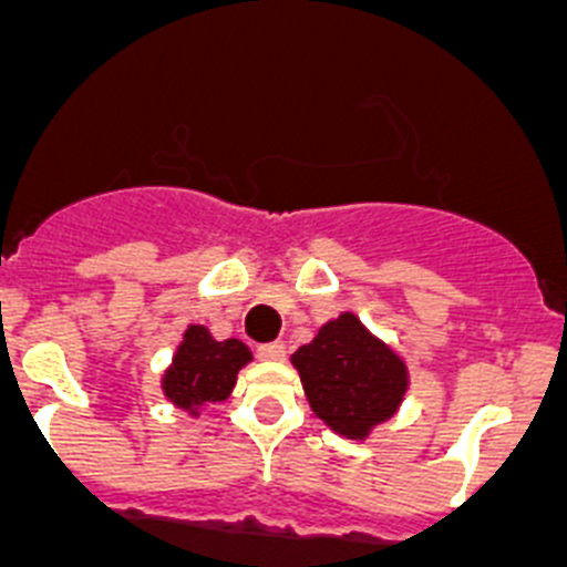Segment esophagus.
Masks as SVG:
<instances>
[{
	"label": "esophagus",
	"mask_w": 567,
	"mask_h": 567,
	"mask_svg": "<svg viewBox=\"0 0 567 567\" xmlns=\"http://www.w3.org/2000/svg\"><path fill=\"white\" fill-rule=\"evenodd\" d=\"M257 357L266 359V362H279V359H285V346L282 342H262V346H257Z\"/></svg>",
	"instance_id": "34e87169"
}]
</instances>
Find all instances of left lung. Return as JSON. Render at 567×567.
Here are the masks:
<instances>
[{
  "label": "left lung",
  "mask_w": 567,
  "mask_h": 567,
  "mask_svg": "<svg viewBox=\"0 0 567 567\" xmlns=\"http://www.w3.org/2000/svg\"><path fill=\"white\" fill-rule=\"evenodd\" d=\"M310 409L346 439L370 436L403 403L409 368L353 312L318 329L316 340L290 357Z\"/></svg>",
  "instance_id": "left-lung-1"
}]
</instances>
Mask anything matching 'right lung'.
Segmentation results:
<instances>
[{
	"label": "right lung",
	"instance_id": "obj_1",
	"mask_svg": "<svg viewBox=\"0 0 567 567\" xmlns=\"http://www.w3.org/2000/svg\"><path fill=\"white\" fill-rule=\"evenodd\" d=\"M249 362L251 351L241 340H214L205 326L192 323L183 331L173 364L164 370V398L197 416L205 403L227 400L236 386L238 370Z\"/></svg>",
	"mask_w": 567,
	"mask_h": 567
}]
</instances>
